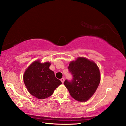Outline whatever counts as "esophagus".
I'll use <instances>...</instances> for the list:
<instances>
[{
    "label": "esophagus",
    "instance_id": "esophagus-1",
    "mask_svg": "<svg viewBox=\"0 0 126 126\" xmlns=\"http://www.w3.org/2000/svg\"><path fill=\"white\" fill-rule=\"evenodd\" d=\"M61 80L62 83H63L64 82V78H61Z\"/></svg>",
    "mask_w": 126,
    "mask_h": 126
}]
</instances>
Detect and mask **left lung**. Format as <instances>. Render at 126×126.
Instances as JSON below:
<instances>
[{
    "label": "left lung",
    "instance_id": "1",
    "mask_svg": "<svg viewBox=\"0 0 126 126\" xmlns=\"http://www.w3.org/2000/svg\"><path fill=\"white\" fill-rule=\"evenodd\" d=\"M68 69L73 79H66L64 84L70 94L78 101H88L96 91L101 81L97 65L88 59L79 57L69 63Z\"/></svg>",
    "mask_w": 126,
    "mask_h": 126
}]
</instances>
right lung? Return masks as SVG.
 Returning <instances> with one entry per match:
<instances>
[{"mask_svg": "<svg viewBox=\"0 0 126 126\" xmlns=\"http://www.w3.org/2000/svg\"><path fill=\"white\" fill-rule=\"evenodd\" d=\"M50 63H41L36 61L26 69L23 80L29 92L38 99H45L53 94L55 89L62 84L56 78L54 72L49 69Z\"/></svg>", "mask_w": 126, "mask_h": 126, "instance_id": "obj_1", "label": "right lung"}]
</instances>
